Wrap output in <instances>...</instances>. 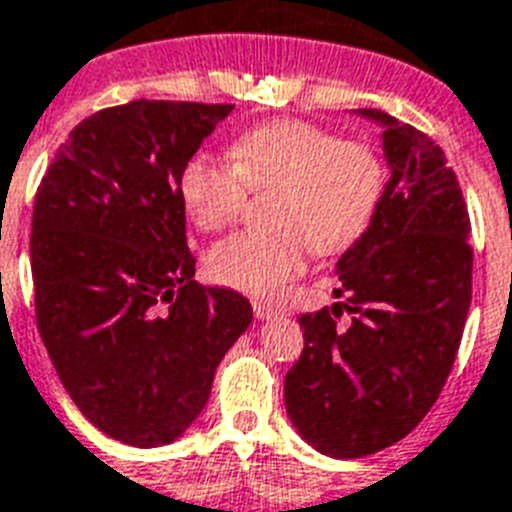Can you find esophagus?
<instances>
[{"mask_svg":"<svg viewBox=\"0 0 512 512\" xmlns=\"http://www.w3.org/2000/svg\"><path fill=\"white\" fill-rule=\"evenodd\" d=\"M252 309H255L257 320H273V317L283 315L281 307H273V304H265V302H255L252 304Z\"/></svg>","mask_w":512,"mask_h":512,"instance_id":"obj_1","label":"esophagus"}]
</instances>
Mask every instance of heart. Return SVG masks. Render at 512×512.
Masks as SVG:
<instances>
[{"label":"heart","mask_w":512,"mask_h":512,"mask_svg":"<svg viewBox=\"0 0 512 512\" xmlns=\"http://www.w3.org/2000/svg\"><path fill=\"white\" fill-rule=\"evenodd\" d=\"M229 161L192 158L182 171V203L203 231L242 216L247 190L270 195L273 226L229 236L210 249L213 281L270 296L304 270L309 247L341 252L367 229L382 192V163L364 143L299 119L260 124L236 137Z\"/></svg>","instance_id":"obj_1"}]
</instances>
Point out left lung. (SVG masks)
<instances>
[{
	"label": "left lung",
	"instance_id": "8db88e82",
	"mask_svg": "<svg viewBox=\"0 0 512 512\" xmlns=\"http://www.w3.org/2000/svg\"><path fill=\"white\" fill-rule=\"evenodd\" d=\"M356 114L382 127L390 179L367 231L336 263L343 302L299 317L304 351L283 385L296 432L330 458L372 455L422 422L471 307V223L445 153L385 111Z\"/></svg>",
	"mask_w": 512,
	"mask_h": 512
}]
</instances>
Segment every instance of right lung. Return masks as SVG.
<instances>
[{"label":"right lung","instance_id":"obj_1","mask_svg":"<svg viewBox=\"0 0 512 512\" xmlns=\"http://www.w3.org/2000/svg\"><path fill=\"white\" fill-rule=\"evenodd\" d=\"M231 109L140 98L96 111L36 192L38 333L85 419L135 448L184 435L252 322L242 294L195 283L179 190L184 166Z\"/></svg>","mask_w":512,"mask_h":512}]
</instances>
